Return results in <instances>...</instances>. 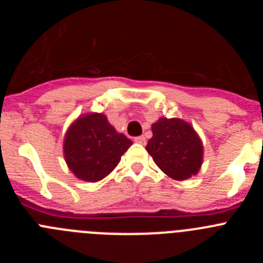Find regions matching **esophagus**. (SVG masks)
Wrapping results in <instances>:
<instances>
[{
    "mask_svg": "<svg viewBox=\"0 0 263 263\" xmlns=\"http://www.w3.org/2000/svg\"><path fill=\"white\" fill-rule=\"evenodd\" d=\"M134 142L137 143H141V145H146V138L143 136H139L134 138Z\"/></svg>",
    "mask_w": 263,
    "mask_h": 263,
    "instance_id": "1",
    "label": "esophagus"
}]
</instances>
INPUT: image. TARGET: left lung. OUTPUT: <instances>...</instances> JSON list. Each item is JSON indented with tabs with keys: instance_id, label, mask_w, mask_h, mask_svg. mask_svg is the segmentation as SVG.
<instances>
[{
	"instance_id": "left-lung-1",
	"label": "left lung",
	"mask_w": 263,
	"mask_h": 263,
	"mask_svg": "<svg viewBox=\"0 0 263 263\" xmlns=\"http://www.w3.org/2000/svg\"><path fill=\"white\" fill-rule=\"evenodd\" d=\"M152 130L146 150L166 175L185 180L199 173L203 163V142L191 125L180 118L160 117L152 125Z\"/></svg>"
}]
</instances>
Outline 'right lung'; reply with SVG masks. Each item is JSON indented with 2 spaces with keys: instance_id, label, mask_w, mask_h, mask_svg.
<instances>
[{
  "instance_id": "right-lung-1",
  "label": "right lung",
  "mask_w": 263,
  "mask_h": 263,
  "mask_svg": "<svg viewBox=\"0 0 263 263\" xmlns=\"http://www.w3.org/2000/svg\"><path fill=\"white\" fill-rule=\"evenodd\" d=\"M133 142L118 133L103 113H87L67 130L63 152L67 166L76 178L99 182L116 168Z\"/></svg>"
}]
</instances>
